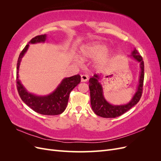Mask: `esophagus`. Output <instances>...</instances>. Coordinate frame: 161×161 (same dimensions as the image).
Here are the masks:
<instances>
[{
  "label": "esophagus",
  "instance_id": "esophagus-1",
  "mask_svg": "<svg viewBox=\"0 0 161 161\" xmlns=\"http://www.w3.org/2000/svg\"><path fill=\"white\" fill-rule=\"evenodd\" d=\"M89 79V76L86 75H81V81L82 82H86Z\"/></svg>",
  "mask_w": 161,
  "mask_h": 161
}]
</instances>
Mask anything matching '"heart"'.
Wrapping results in <instances>:
<instances>
[{
  "instance_id": "b5f03b06",
  "label": "heart",
  "mask_w": 161,
  "mask_h": 161,
  "mask_svg": "<svg viewBox=\"0 0 161 161\" xmlns=\"http://www.w3.org/2000/svg\"><path fill=\"white\" fill-rule=\"evenodd\" d=\"M108 46L100 42H94L83 46L80 48V53L83 59H94L99 58L98 63L100 66H103L108 62L109 55L105 54Z\"/></svg>"
}]
</instances>
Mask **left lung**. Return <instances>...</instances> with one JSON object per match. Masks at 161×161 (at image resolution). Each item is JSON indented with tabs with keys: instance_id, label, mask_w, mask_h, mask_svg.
Listing matches in <instances>:
<instances>
[{
	"instance_id": "8db88e82",
	"label": "left lung",
	"mask_w": 161,
	"mask_h": 161,
	"mask_svg": "<svg viewBox=\"0 0 161 161\" xmlns=\"http://www.w3.org/2000/svg\"><path fill=\"white\" fill-rule=\"evenodd\" d=\"M130 56L140 63V75L137 91L128 103L120 105H113L109 103L105 100L103 96V88H102V86L99 82V80L100 79L99 76L95 74L93 76L89 79L91 105L92 109L93 110L96 115L105 118H117V117L120 116L125 113L126 111L130 110L132 107L137 104L140 101L143 91L144 78V61L142 57L139 54V53L136 49L131 52Z\"/></svg>"
}]
</instances>
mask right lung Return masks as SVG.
I'll use <instances>...</instances> for the list:
<instances>
[{"instance_id": "right-lung-1", "label": "right lung", "mask_w": 161, "mask_h": 161, "mask_svg": "<svg viewBox=\"0 0 161 161\" xmlns=\"http://www.w3.org/2000/svg\"><path fill=\"white\" fill-rule=\"evenodd\" d=\"M46 35H40L32 38L29 43L44 42ZM29 43L23 48L19 54L17 64V88L22 101L33 111L38 114L46 115L61 114L65 110L69 101L70 92L80 83V76L76 75L65 78L58 86L56 89L46 96H37L29 92L19 79V69L21 58L29 47Z\"/></svg>"}]
</instances>
